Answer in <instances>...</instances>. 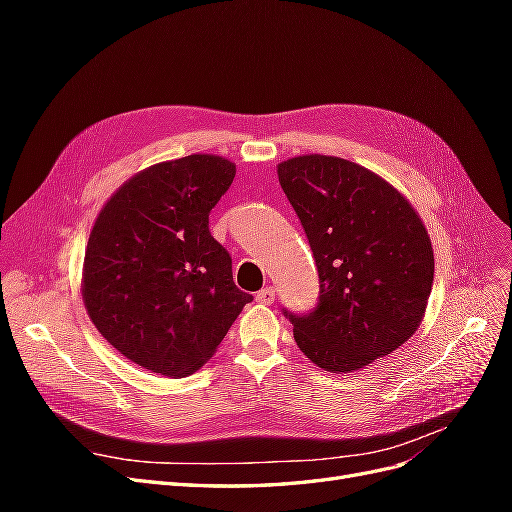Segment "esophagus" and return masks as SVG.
Instances as JSON below:
<instances>
[{"label": "esophagus", "mask_w": 512, "mask_h": 512, "mask_svg": "<svg viewBox=\"0 0 512 512\" xmlns=\"http://www.w3.org/2000/svg\"><path fill=\"white\" fill-rule=\"evenodd\" d=\"M256 301H258L260 305H271V303L275 301V288H273V286H267V288L258 290V292H256Z\"/></svg>", "instance_id": "esophagus-1"}]
</instances>
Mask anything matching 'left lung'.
Segmentation results:
<instances>
[{
  "label": "left lung",
  "mask_w": 512,
  "mask_h": 512,
  "mask_svg": "<svg viewBox=\"0 0 512 512\" xmlns=\"http://www.w3.org/2000/svg\"><path fill=\"white\" fill-rule=\"evenodd\" d=\"M320 275V303L294 316V342L314 365L348 374L414 335L433 284L421 215L369 168L307 153L277 164Z\"/></svg>",
  "instance_id": "8db88e82"
}]
</instances>
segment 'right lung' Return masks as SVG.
I'll return each instance as SVG.
<instances>
[{
	"instance_id": "obj_1",
	"label": "right lung",
	"mask_w": 512,
	"mask_h": 512,
	"mask_svg": "<svg viewBox=\"0 0 512 512\" xmlns=\"http://www.w3.org/2000/svg\"><path fill=\"white\" fill-rule=\"evenodd\" d=\"M235 175V162L211 153L153 164L106 200L91 228L87 314L108 344L153 374H194L252 301L209 232Z\"/></svg>"
}]
</instances>
